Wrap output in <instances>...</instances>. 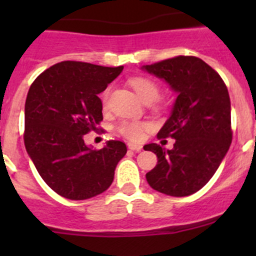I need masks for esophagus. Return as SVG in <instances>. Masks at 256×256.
<instances>
[{
  "label": "esophagus",
  "mask_w": 256,
  "mask_h": 256,
  "mask_svg": "<svg viewBox=\"0 0 256 256\" xmlns=\"http://www.w3.org/2000/svg\"><path fill=\"white\" fill-rule=\"evenodd\" d=\"M128 148L132 150V151H136V152H140L141 150H142V146L141 144H128Z\"/></svg>",
  "instance_id": "34e87169"
}]
</instances>
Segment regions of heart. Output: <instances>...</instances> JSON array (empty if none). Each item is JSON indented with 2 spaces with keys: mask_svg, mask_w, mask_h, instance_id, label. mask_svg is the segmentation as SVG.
I'll use <instances>...</instances> for the list:
<instances>
[{
  "mask_svg": "<svg viewBox=\"0 0 256 256\" xmlns=\"http://www.w3.org/2000/svg\"><path fill=\"white\" fill-rule=\"evenodd\" d=\"M131 86L135 89L136 94L146 104L154 102L158 98L160 88L154 80L138 76V78L131 80ZM109 92L110 89L105 90L104 102H106L108 98H109ZM147 128H148V125L142 121H121L118 128L121 135H124L125 138L132 141H138L144 138V132Z\"/></svg>",
  "mask_w": 256,
  "mask_h": 256,
  "instance_id": "b5f03b06",
  "label": "heart"
}]
</instances>
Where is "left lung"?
I'll use <instances>...</instances> for the list:
<instances>
[{"label": "left lung", "instance_id": "8db88e82", "mask_svg": "<svg viewBox=\"0 0 256 256\" xmlns=\"http://www.w3.org/2000/svg\"><path fill=\"white\" fill-rule=\"evenodd\" d=\"M144 70L164 79L177 92L171 116L157 138L176 140L172 150L157 144L144 146L157 156L146 174L157 192L186 197L204 187L223 161L232 144L230 99L223 79L197 56H180Z\"/></svg>", "mask_w": 256, "mask_h": 256}]
</instances>
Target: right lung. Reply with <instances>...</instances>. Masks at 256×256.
Segmentation results:
<instances>
[{
    "label": "right lung",
    "mask_w": 256,
    "mask_h": 256,
    "mask_svg": "<svg viewBox=\"0 0 256 256\" xmlns=\"http://www.w3.org/2000/svg\"><path fill=\"white\" fill-rule=\"evenodd\" d=\"M124 66L62 62L30 85L24 105V146L38 174L59 196L82 200L112 186L126 144L108 141L102 150L84 142L102 120L98 95Z\"/></svg>",
    "instance_id": "obj_1"
}]
</instances>
